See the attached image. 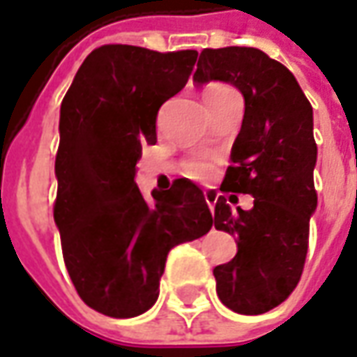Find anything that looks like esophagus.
<instances>
[{"instance_id":"34e87169","label":"esophagus","mask_w":357,"mask_h":357,"mask_svg":"<svg viewBox=\"0 0 357 357\" xmlns=\"http://www.w3.org/2000/svg\"><path fill=\"white\" fill-rule=\"evenodd\" d=\"M204 198H206V202L210 208H213V202H215V194L213 192H204Z\"/></svg>"}]
</instances>
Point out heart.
Returning <instances> with one entry per match:
<instances>
[{"instance_id":"1","label":"heart","mask_w":357,"mask_h":357,"mask_svg":"<svg viewBox=\"0 0 357 357\" xmlns=\"http://www.w3.org/2000/svg\"><path fill=\"white\" fill-rule=\"evenodd\" d=\"M221 91H227V87H223V85H211L210 89H206V93H204V99H208L211 95H218ZM210 171L211 165L204 163V161H196V163H192V167H190V173H192L194 176H208Z\"/></svg>"}]
</instances>
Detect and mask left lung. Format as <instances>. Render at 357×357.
Returning <instances> with one entry per match:
<instances>
[{"mask_svg":"<svg viewBox=\"0 0 357 357\" xmlns=\"http://www.w3.org/2000/svg\"><path fill=\"white\" fill-rule=\"evenodd\" d=\"M210 81L229 83L245 99L233 165L220 190L255 198L250 210H233L225 196L215 202V229L237 243V255L213 268L215 291L235 313H266L296 289L305 264L317 210L313 108L294 73L258 48L202 50L194 83Z\"/></svg>","mask_w":357,"mask_h":357,"instance_id":"left-lung-1","label":"left lung"}]
</instances>
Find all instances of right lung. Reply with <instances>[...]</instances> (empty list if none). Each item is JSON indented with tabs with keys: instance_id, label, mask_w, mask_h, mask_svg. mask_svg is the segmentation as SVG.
Listing matches in <instances>:
<instances>
[{
	"instance_id": "1",
	"label": "right lung",
	"mask_w": 357,
	"mask_h": 357,
	"mask_svg": "<svg viewBox=\"0 0 357 357\" xmlns=\"http://www.w3.org/2000/svg\"><path fill=\"white\" fill-rule=\"evenodd\" d=\"M196 50L107 44L81 63L61 100L54 221L79 297L116 319L159 297L169 250L211 229L202 188L176 178L147 202L136 184L142 146L157 142V112L186 85Z\"/></svg>"
}]
</instances>
